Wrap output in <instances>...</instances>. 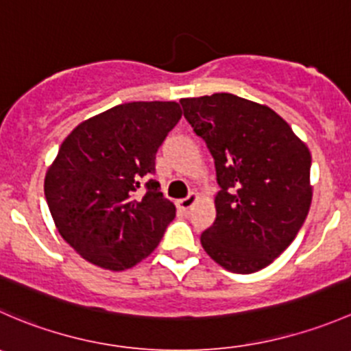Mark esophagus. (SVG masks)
<instances>
[{"label":"esophagus","instance_id":"esophagus-1","mask_svg":"<svg viewBox=\"0 0 351 351\" xmlns=\"http://www.w3.org/2000/svg\"><path fill=\"white\" fill-rule=\"evenodd\" d=\"M197 198H198L197 193L192 192V193H189V197H185V198H182V200L176 202V205H178V208L182 212H189L190 208H192V205L197 202Z\"/></svg>","mask_w":351,"mask_h":351}]
</instances>
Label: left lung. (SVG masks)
I'll use <instances>...</instances> for the list:
<instances>
[{
    "label": "left lung",
    "instance_id": "1",
    "mask_svg": "<svg viewBox=\"0 0 351 351\" xmlns=\"http://www.w3.org/2000/svg\"><path fill=\"white\" fill-rule=\"evenodd\" d=\"M214 158V224L200 243L232 274H254L287 250L311 207V153L280 115L231 93L180 100Z\"/></svg>",
    "mask_w": 351,
    "mask_h": 351
}]
</instances>
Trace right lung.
<instances>
[{
	"label": "right lung",
	"instance_id": "right-lung-1",
	"mask_svg": "<svg viewBox=\"0 0 351 351\" xmlns=\"http://www.w3.org/2000/svg\"><path fill=\"white\" fill-rule=\"evenodd\" d=\"M180 119L176 101H130L80 123L61 144L45 175V200L59 234L84 260L120 271L161 241L176 208L151 175Z\"/></svg>",
	"mask_w": 351,
	"mask_h": 351
}]
</instances>
